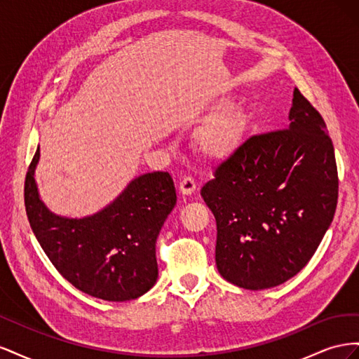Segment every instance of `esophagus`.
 <instances>
[{
	"mask_svg": "<svg viewBox=\"0 0 359 359\" xmlns=\"http://www.w3.org/2000/svg\"><path fill=\"white\" fill-rule=\"evenodd\" d=\"M196 189H198L196 181H194L191 177H184L180 182V191L182 194H187V196H189V194L196 191Z\"/></svg>",
	"mask_w": 359,
	"mask_h": 359,
	"instance_id": "1",
	"label": "esophagus"
}]
</instances>
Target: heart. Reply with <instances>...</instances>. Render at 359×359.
Returning a JSON list of instances; mask_svg holds the SVG:
<instances>
[{
    "mask_svg": "<svg viewBox=\"0 0 359 359\" xmlns=\"http://www.w3.org/2000/svg\"><path fill=\"white\" fill-rule=\"evenodd\" d=\"M248 127V115L241 106L227 104L212 114L198 130L194 144L199 154L208 160L232 156L243 144Z\"/></svg>",
    "mask_w": 359,
    "mask_h": 359,
    "instance_id": "1",
    "label": "heart"
}]
</instances>
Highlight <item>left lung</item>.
I'll return each instance as SVG.
<instances>
[{
	"mask_svg": "<svg viewBox=\"0 0 359 359\" xmlns=\"http://www.w3.org/2000/svg\"><path fill=\"white\" fill-rule=\"evenodd\" d=\"M289 121L285 130L247 139L201 190L217 223V269L244 289H269L297 276L334 219L332 140L298 88Z\"/></svg>",
	"mask_w": 359,
	"mask_h": 359,
	"instance_id": "8db88e82",
	"label": "left lung"
}]
</instances>
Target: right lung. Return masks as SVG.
Here are the masks:
<instances>
[{
  "instance_id": "1",
  "label": "right lung",
  "mask_w": 359,
  "mask_h": 359,
  "mask_svg": "<svg viewBox=\"0 0 359 359\" xmlns=\"http://www.w3.org/2000/svg\"><path fill=\"white\" fill-rule=\"evenodd\" d=\"M39 158L40 148L27 172L25 210L53 266L94 298L121 302L142 297L157 281V236L177 203L172 177L144 173L99 212L69 219L40 199L34 178Z\"/></svg>"
}]
</instances>
